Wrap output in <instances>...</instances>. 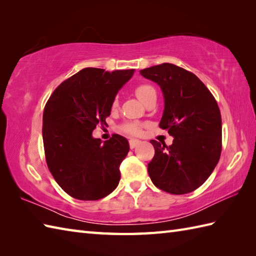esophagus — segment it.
I'll list each match as a JSON object with an SVG mask.
<instances>
[{
    "instance_id": "obj_1",
    "label": "esophagus",
    "mask_w": 256,
    "mask_h": 256,
    "mask_svg": "<svg viewBox=\"0 0 256 256\" xmlns=\"http://www.w3.org/2000/svg\"><path fill=\"white\" fill-rule=\"evenodd\" d=\"M140 143V142L138 140H134V138L130 140V148H135Z\"/></svg>"
}]
</instances>
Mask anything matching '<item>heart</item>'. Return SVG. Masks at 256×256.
<instances>
[{
    "label": "heart",
    "instance_id": "heart-1",
    "mask_svg": "<svg viewBox=\"0 0 256 256\" xmlns=\"http://www.w3.org/2000/svg\"><path fill=\"white\" fill-rule=\"evenodd\" d=\"M134 92L138 99L144 103V104L148 103L150 101L156 100V96H157L156 89L153 86L148 84H138L136 88H135ZM118 104V99H114V101L112 103V106L116 108ZM121 130L124 133H128L131 135H140V131H142V125L138 122H128V123H124L122 125Z\"/></svg>",
    "mask_w": 256,
    "mask_h": 256
}]
</instances>
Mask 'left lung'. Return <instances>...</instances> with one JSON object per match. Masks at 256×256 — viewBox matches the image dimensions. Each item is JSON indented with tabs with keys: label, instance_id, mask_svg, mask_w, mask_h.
Listing matches in <instances>:
<instances>
[{
	"label": "left lung",
	"instance_id": "8db88e82",
	"mask_svg": "<svg viewBox=\"0 0 256 256\" xmlns=\"http://www.w3.org/2000/svg\"><path fill=\"white\" fill-rule=\"evenodd\" d=\"M160 86L165 108L160 128L172 144L152 140L155 155L148 166L157 188L184 194L199 188L214 172L222 148L221 114L214 96L197 76L172 64L140 70Z\"/></svg>",
	"mask_w": 256,
	"mask_h": 256
}]
</instances>
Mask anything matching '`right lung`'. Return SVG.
Wrapping results in <instances>:
<instances>
[{
	"label": "right lung",
	"mask_w": 256,
	"mask_h": 256,
	"mask_svg": "<svg viewBox=\"0 0 256 256\" xmlns=\"http://www.w3.org/2000/svg\"><path fill=\"white\" fill-rule=\"evenodd\" d=\"M134 69L84 68L59 84L42 116V140L47 166L57 184L79 200H99L118 187L120 164L130 145L118 134L102 143L92 136L106 123L118 91Z\"/></svg>",
	"instance_id": "right-lung-1"
}]
</instances>
